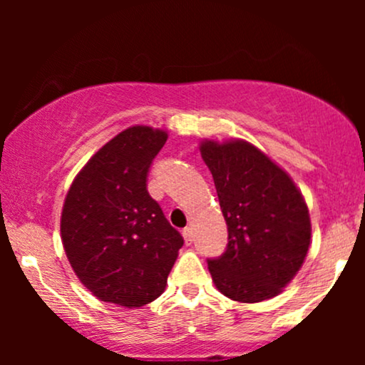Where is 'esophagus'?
Returning a JSON list of instances; mask_svg holds the SVG:
<instances>
[{"label":"esophagus","instance_id":"obj_1","mask_svg":"<svg viewBox=\"0 0 365 365\" xmlns=\"http://www.w3.org/2000/svg\"><path fill=\"white\" fill-rule=\"evenodd\" d=\"M182 235H183V240H185L187 245H190L192 242H194V230H192L190 226H187V228L183 230Z\"/></svg>","mask_w":365,"mask_h":365}]
</instances>
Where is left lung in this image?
<instances>
[{
    "label": "left lung",
    "instance_id": "1",
    "mask_svg": "<svg viewBox=\"0 0 365 365\" xmlns=\"http://www.w3.org/2000/svg\"><path fill=\"white\" fill-rule=\"evenodd\" d=\"M228 245L207 259L216 288L237 302L273 299L299 273L311 245V217L284 170L247 140H204Z\"/></svg>",
    "mask_w": 365,
    "mask_h": 365
}]
</instances>
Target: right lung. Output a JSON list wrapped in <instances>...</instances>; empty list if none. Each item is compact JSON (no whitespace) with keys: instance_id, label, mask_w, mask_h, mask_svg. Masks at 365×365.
<instances>
[{"instance_id":"obj_1","label":"right lung","mask_w":365,"mask_h":365,"mask_svg":"<svg viewBox=\"0 0 365 365\" xmlns=\"http://www.w3.org/2000/svg\"><path fill=\"white\" fill-rule=\"evenodd\" d=\"M165 130L135 125L104 144L65 197L61 242L75 274L103 302L133 309L156 300L183 238L148 192Z\"/></svg>"}]
</instances>
